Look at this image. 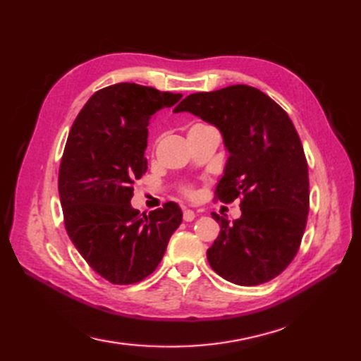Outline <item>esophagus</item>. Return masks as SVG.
I'll use <instances>...</instances> for the list:
<instances>
[{
  "label": "esophagus",
  "instance_id": "esophagus-1",
  "mask_svg": "<svg viewBox=\"0 0 361 361\" xmlns=\"http://www.w3.org/2000/svg\"><path fill=\"white\" fill-rule=\"evenodd\" d=\"M195 217H196L195 211H192V209H183V221L191 222V221H195Z\"/></svg>",
  "mask_w": 361,
  "mask_h": 361
}]
</instances>
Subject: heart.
Returning a JSON list of instances; mask_svg holds the SVG:
<instances>
[{"instance_id": "1", "label": "heart", "mask_w": 361, "mask_h": 361, "mask_svg": "<svg viewBox=\"0 0 361 361\" xmlns=\"http://www.w3.org/2000/svg\"><path fill=\"white\" fill-rule=\"evenodd\" d=\"M195 127H202V126H195Z\"/></svg>"}]
</instances>
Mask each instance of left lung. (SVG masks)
<instances>
[{"mask_svg":"<svg viewBox=\"0 0 361 361\" xmlns=\"http://www.w3.org/2000/svg\"><path fill=\"white\" fill-rule=\"evenodd\" d=\"M173 111H190L221 131L230 156L216 195L242 199L233 222L213 213L221 234L207 251L211 268L240 286L269 282L295 257L310 211L307 164L291 119L243 84L192 93Z\"/></svg>","mask_w":361,"mask_h":361,"instance_id":"1","label":"left lung"}]
</instances>
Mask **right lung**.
Wrapping results in <instances>:
<instances>
[{"mask_svg":"<svg viewBox=\"0 0 361 361\" xmlns=\"http://www.w3.org/2000/svg\"><path fill=\"white\" fill-rule=\"evenodd\" d=\"M180 93L133 82L96 92L79 111L59 166L66 230L90 268L114 285L144 280L159 265L182 222L174 202L139 214L133 183L147 171L148 124Z\"/></svg>","mask_w":361,"mask_h":361,"instance_id":"add662e5","label":"right lung"}]
</instances>
